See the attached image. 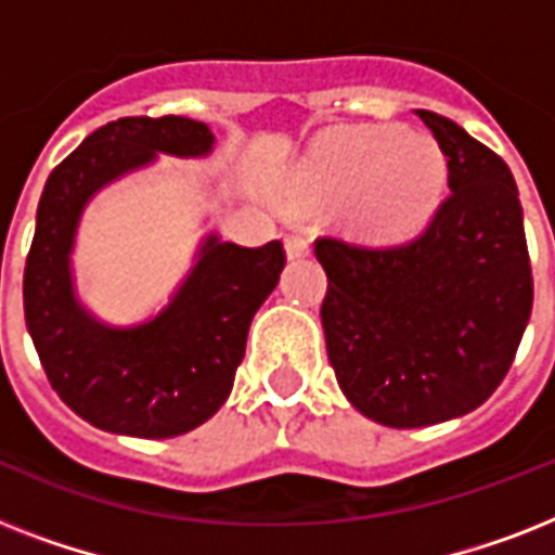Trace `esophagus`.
Returning a JSON list of instances; mask_svg holds the SVG:
<instances>
[{
	"instance_id": "34e87169",
	"label": "esophagus",
	"mask_w": 555,
	"mask_h": 555,
	"mask_svg": "<svg viewBox=\"0 0 555 555\" xmlns=\"http://www.w3.org/2000/svg\"><path fill=\"white\" fill-rule=\"evenodd\" d=\"M285 250L291 259H299V256H308L311 253V238L302 233V230H296L285 238Z\"/></svg>"
}]
</instances>
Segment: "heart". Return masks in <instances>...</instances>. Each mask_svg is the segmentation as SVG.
<instances>
[{
    "instance_id": "1",
    "label": "heart",
    "mask_w": 555,
    "mask_h": 555,
    "mask_svg": "<svg viewBox=\"0 0 555 555\" xmlns=\"http://www.w3.org/2000/svg\"><path fill=\"white\" fill-rule=\"evenodd\" d=\"M447 164L429 138L400 129H363L322 146L299 172L302 201L360 198V224L377 238L417 233L438 207Z\"/></svg>"
}]
</instances>
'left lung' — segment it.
Wrapping results in <instances>:
<instances>
[{
  "label": "left lung",
  "mask_w": 555,
  "mask_h": 555,
  "mask_svg": "<svg viewBox=\"0 0 555 555\" xmlns=\"http://www.w3.org/2000/svg\"><path fill=\"white\" fill-rule=\"evenodd\" d=\"M447 155L449 195L417 238L360 247L317 238L322 328L343 395L391 429L473 412L501 386L533 308L513 172L435 112H417Z\"/></svg>",
  "instance_id": "8db88e82"
}]
</instances>
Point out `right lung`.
I'll return each instance as SVG.
<instances>
[{"instance_id": "right-lung-1", "label": "right lung", "mask_w": 555, "mask_h": 555, "mask_svg": "<svg viewBox=\"0 0 555 555\" xmlns=\"http://www.w3.org/2000/svg\"><path fill=\"white\" fill-rule=\"evenodd\" d=\"M216 134L190 117H120L91 132L48 176L22 296L48 383L98 429L176 438L224 405L247 331L285 268L282 242L242 247L204 238L190 276L158 317L115 328L74 294L72 250L86 204L106 184L164 155L204 158Z\"/></svg>"}]
</instances>
